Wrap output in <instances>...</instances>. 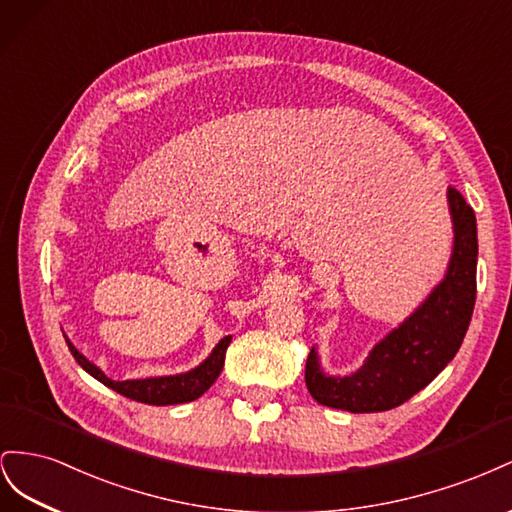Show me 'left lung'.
<instances>
[{
  "label": "left lung",
  "mask_w": 512,
  "mask_h": 512,
  "mask_svg": "<svg viewBox=\"0 0 512 512\" xmlns=\"http://www.w3.org/2000/svg\"><path fill=\"white\" fill-rule=\"evenodd\" d=\"M452 251L444 279L429 296L377 341L362 367L349 375H330L317 349L306 358L304 382L311 397L352 414L386 412L431 384L455 358L476 302L478 233L474 210L457 188H448Z\"/></svg>",
  "instance_id": "left-lung-1"
}]
</instances>
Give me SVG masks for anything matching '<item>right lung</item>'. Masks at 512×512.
I'll return each mask as SVG.
<instances>
[{
	"label": "right lung",
	"mask_w": 512,
	"mask_h": 512,
	"mask_svg": "<svg viewBox=\"0 0 512 512\" xmlns=\"http://www.w3.org/2000/svg\"><path fill=\"white\" fill-rule=\"evenodd\" d=\"M66 343H68L70 354L75 356V360L81 364L83 371L90 373L107 388L124 394L126 399L148 403V405H175V403H188V401L199 399L201 394L216 382V377L223 371L225 354L231 343V334L218 341L216 347L212 349V354L191 371L175 373V375L145 377V379H124V382H115V379L107 377L100 371V367H96L94 362L87 360L79 349L70 343V339H66Z\"/></svg>",
	"instance_id": "1"
}]
</instances>
